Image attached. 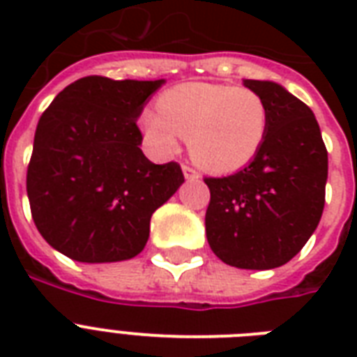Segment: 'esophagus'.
<instances>
[{
    "mask_svg": "<svg viewBox=\"0 0 357 357\" xmlns=\"http://www.w3.org/2000/svg\"><path fill=\"white\" fill-rule=\"evenodd\" d=\"M183 176L185 179H189V181H196V179H200V174L196 172L195 168L189 167V165H183Z\"/></svg>",
    "mask_w": 357,
    "mask_h": 357,
    "instance_id": "esophagus-1",
    "label": "esophagus"
}]
</instances>
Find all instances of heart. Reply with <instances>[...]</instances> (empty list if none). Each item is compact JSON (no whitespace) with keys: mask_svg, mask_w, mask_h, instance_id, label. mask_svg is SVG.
Masks as SVG:
<instances>
[{"mask_svg":"<svg viewBox=\"0 0 357 357\" xmlns=\"http://www.w3.org/2000/svg\"><path fill=\"white\" fill-rule=\"evenodd\" d=\"M140 129L162 153H174L179 137L187 139L198 167L229 174L250 165L265 144L268 107L246 86L183 83L157 100V113L140 116Z\"/></svg>","mask_w":357,"mask_h":357,"instance_id":"1","label":"heart"}]
</instances>
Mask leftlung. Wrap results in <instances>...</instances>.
Listing matches in <instances>:
<instances>
[{
    "label": "left lung",
    "mask_w": 357,
    "mask_h": 357,
    "mask_svg": "<svg viewBox=\"0 0 357 357\" xmlns=\"http://www.w3.org/2000/svg\"><path fill=\"white\" fill-rule=\"evenodd\" d=\"M268 107V133L254 161L206 178L207 243L226 265L276 268L304 248L324 209L328 151L315 114L272 81L244 79Z\"/></svg>",
    "instance_id": "8db88e82"
}]
</instances>
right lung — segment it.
I'll use <instances>...</instances> for the list:
<instances>
[{"label": "right lung", "instance_id": "add662e5", "mask_svg": "<svg viewBox=\"0 0 357 357\" xmlns=\"http://www.w3.org/2000/svg\"><path fill=\"white\" fill-rule=\"evenodd\" d=\"M165 83L81 77L61 91L36 126L27 196L50 246L81 263L131 259L150 218L183 183L178 162L142 153L137 119Z\"/></svg>", "mask_w": 357, "mask_h": 357}]
</instances>
